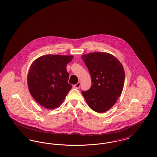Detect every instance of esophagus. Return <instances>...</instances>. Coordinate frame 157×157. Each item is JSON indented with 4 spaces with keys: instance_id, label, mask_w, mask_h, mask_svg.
Returning a JSON list of instances; mask_svg holds the SVG:
<instances>
[{
    "instance_id": "obj_1",
    "label": "esophagus",
    "mask_w": 157,
    "mask_h": 157,
    "mask_svg": "<svg viewBox=\"0 0 157 157\" xmlns=\"http://www.w3.org/2000/svg\"><path fill=\"white\" fill-rule=\"evenodd\" d=\"M80 86H81V82H79L76 84L74 85V87L75 88V89H79V88H80Z\"/></svg>"
}]
</instances>
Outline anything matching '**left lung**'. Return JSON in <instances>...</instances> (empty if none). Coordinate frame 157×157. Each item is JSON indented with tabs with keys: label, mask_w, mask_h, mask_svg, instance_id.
I'll return each mask as SVG.
<instances>
[{
	"label": "left lung",
	"mask_w": 157,
	"mask_h": 157,
	"mask_svg": "<svg viewBox=\"0 0 157 157\" xmlns=\"http://www.w3.org/2000/svg\"><path fill=\"white\" fill-rule=\"evenodd\" d=\"M81 58L92 78L91 87L82 94L92 110L105 112L122 93L125 78L123 65L113 55L104 52L84 54Z\"/></svg>",
	"instance_id": "obj_1"
}]
</instances>
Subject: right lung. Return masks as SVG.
Masks as SVG:
<instances>
[{
    "instance_id": "add662e5",
    "label": "right lung",
    "mask_w": 157,
    "mask_h": 157,
    "mask_svg": "<svg viewBox=\"0 0 157 157\" xmlns=\"http://www.w3.org/2000/svg\"><path fill=\"white\" fill-rule=\"evenodd\" d=\"M74 56L45 55L32 63L27 75L29 92L40 105L53 109L60 106L72 86L68 83L67 65Z\"/></svg>"
}]
</instances>
